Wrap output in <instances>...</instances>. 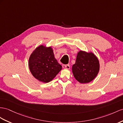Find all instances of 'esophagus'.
Instances as JSON below:
<instances>
[{
    "instance_id": "1",
    "label": "esophagus",
    "mask_w": 123,
    "mask_h": 123,
    "mask_svg": "<svg viewBox=\"0 0 123 123\" xmlns=\"http://www.w3.org/2000/svg\"><path fill=\"white\" fill-rule=\"evenodd\" d=\"M62 68H64V69H69V68H70V65H68H68H63Z\"/></svg>"
}]
</instances>
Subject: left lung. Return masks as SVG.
<instances>
[{
	"instance_id": "8db88e82",
	"label": "left lung",
	"mask_w": 123,
	"mask_h": 123,
	"mask_svg": "<svg viewBox=\"0 0 123 123\" xmlns=\"http://www.w3.org/2000/svg\"><path fill=\"white\" fill-rule=\"evenodd\" d=\"M99 70V61L92 52L83 50L78 52L75 63L72 66V73L78 82L90 83L96 77Z\"/></svg>"
}]
</instances>
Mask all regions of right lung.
Returning <instances> with one entry per match:
<instances>
[{
  "mask_svg": "<svg viewBox=\"0 0 123 123\" xmlns=\"http://www.w3.org/2000/svg\"><path fill=\"white\" fill-rule=\"evenodd\" d=\"M29 67L33 76L44 83L51 81L62 70V66L55 57L52 47L43 45L36 47L31 53Z\"/></svg>",
  "mask_w": 123,
  "mask_h": 123,
  "instance_id": "obj_1",
  "label": "right lung"
}]
</instances>
